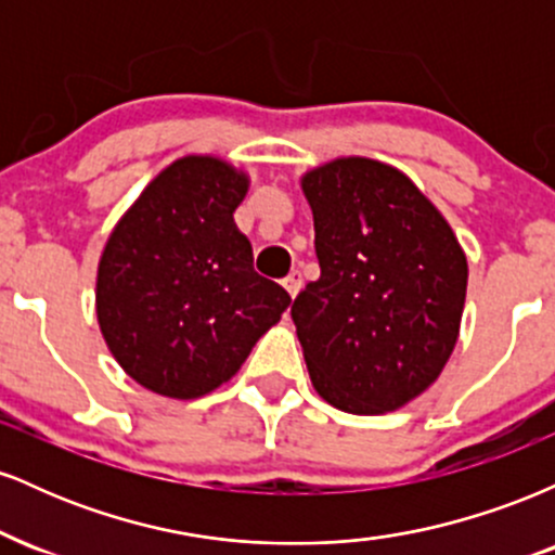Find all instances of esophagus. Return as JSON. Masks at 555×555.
I'll return each mask as SVG.
<instances>
[{
    "label": "esophagus",
    "instance_id": "1",
    "mask_svg": "<svg viewBox=\"0 0 555 555\" xmlns=\"http://www.w3.org/2000/svg\"><path fill=\"white\" fill-rule=\"evenodd\" d=\"M282 284H284L286 295H289L292 299H295V297H297V292H299V286H302V273H299V271H292L289 276H286Z\"/></svg>",
    "mask_w": 555,
    "mask_h": 555
}]
</instances>
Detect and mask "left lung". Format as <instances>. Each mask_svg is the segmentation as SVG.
Wrapping results in <instances>:
<instances>
[{
	"label": "left lung",
	"mask_w": 555,
	"mask_h": 555,
	"mask_svg": "<svg viewBox=\"0 0 555 555\" xmlns=\"http://www.w3.org/2000/svg\"><path fill=\"white\" fill-rule=\"evenodd\" d=\"M321 279L292 302L310 380L336 410L384 415L443 371L460 336L467 258L404 171L344 156L302 177Z\"/></svg>",
	"instance_id": "obj_1"
}]
</instances>
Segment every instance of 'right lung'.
<instances>
[{
    "label": "right lung",
    "instance_id": "1",
    "mask_svg": "<svg viewBox=\"0 0 555 555\" xmlns=\"http://www.w3.org/2000/svg\"><path fill=\"white\" fill-rule=\"evenodd\" d=\"M245 171L182 156L127 208L95 276V315L122 371L149 391L197 399L227 384L289 295L253 271L234 224Z\"/></svg>",
    "mask_w": 555,
    "mask_h": 555
}]
</instances>
